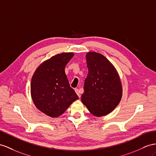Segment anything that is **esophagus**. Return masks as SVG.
<instances>
[{
  "instance_id": "34e87169",
  "label": "esophagus",
  "mask_w": 156,
  "mask_h": 156,
  "mask_svg": "<svg viewBox=\"0 0 156 156\" xmlns=\"http://www.w3.org/2000/svg\"><path fill=\"white\" fill-rule=\"evenodd\" d=\"M74 90H75V91H76V94H77V95H78V97H79V98H80V92L79 90H78V88H76Z\"/></svg>"
}]
</instances>
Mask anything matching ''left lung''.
<instances>
[{
	"mask_svg": "<svg viewBox=\"0 0 156 156\" xmlns=\"http://www.w3.org/2000/svg\"><path fill=\"white\" fill-rule=\"evenodd\" d=\"M86 61L88 74L81 100L95 116H103L111 113L121 101V83L116 69L101 54L89 52Z\"/></svg>",
	"mask_w": 156,
	"mask_h": 156,
	"instance_id": "left-lung-1",
	"label": "left lung"
}]
</instances>
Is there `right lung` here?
<instances>
[{
  "label": "right lung",
  "instance_id": "obj_1",
  "mask_svg": "<svg viewBox=\"0 0 156 156\" xmlns=\"http://www.w3.org/2000/svg\"><path fill=\"white\" fill-rule=\"evenodd\" d=\"M73 56V53L53 56L37 68L31 79L33 101L39 110L48 116H60L78 99L65 72L66 64Z\"/></svg>",
  "mask_w": 156,
  "mask_h": 156
}]
</instances>
